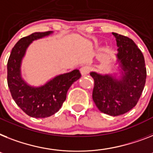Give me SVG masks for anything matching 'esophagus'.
Returning <instances> with one entry per match:
<instances>
[{
  "label": "esophagus",
  "instance_id": "34e87169",
  "mask_svg": "<svg viewBox=\"0 0 153 153\" xmlns=\"http://www.w3.org/2000/svg\"><path fill=\"white\" fill-rule=\"evenodd\" d=\"M90 71L91 68L89 67V66H83V67L80 69V74H82V76L88 75Z\"/></svg>",
  "mask_w": 153,
  "mask_h": 153
}]
</instances>
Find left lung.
<instances>
[{
  "mask_svg": "<svg viewBox=\"0 0 153 153\" xmlns=\"http://www.w3.org/2000/svg\"><path fill=\"white\" fill-rule=\"evenodd\" d=\"M117 40V59L121 76L102 75L91 72L94 81L93 101L98 108L109 116L124 114L137 105L146 79L143 54L133 40L113 33Z\"/></svg>",
  "mask_w": 153,
  "mask_h": 153,
  "instance_id": "1",
  "label": "left lung"
}]
</instances>
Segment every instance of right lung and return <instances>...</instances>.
I'll return each instance as SVG.
<instances>
[{
	"label": "right lung",
	"instance_id": "right-lung-1",
	"mask_svg": "<svg viewBox=\"0 0 153 153\" xmlns=\"http://www.w3.org/2000/svg\"><path fill=\"white\" fill-rule=\"evenodd\" d=\"M52 33L36 32L20 39L11 50L7 61V85L14 101L24 113L34 118H45L60 109L69 88L80 77L78 69L55 76L45 85L32 87L21 75V64L29 45L35 40Z\"/></svg>",
	"mask_w": 153,
	"mask_h": 153
}]
</instances>
